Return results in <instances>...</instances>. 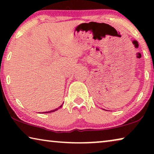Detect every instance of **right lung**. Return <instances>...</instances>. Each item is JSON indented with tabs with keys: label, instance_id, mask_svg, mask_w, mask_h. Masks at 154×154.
Returning <instances> with one entry per match:
<instances>
[{
	"label": "right lung",
	"instance_id": "1",
	"mask_svg": "<svg viewBox=\"0 0 154 154\" xmlns=\"http://www.w3.org/2000/svg\"><path fill=\"white\" fill-rule=\"evenodd\" d=\"M62 106V104L61 105V106L59 107V108H57V109H54V110H52V111H46V112H43L44 113H51V112H54V111H57V110L58 109H60V108H61V107Z\"/></svg>",
	"mask_w": 154,
	"mask_h": 154
}]
</instances>
